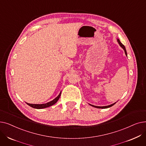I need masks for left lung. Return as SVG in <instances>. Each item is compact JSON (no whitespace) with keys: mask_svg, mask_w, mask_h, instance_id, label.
Wrapping results in <instances>:
<instances>
[{"mask_svg":"<svg viewBox=\"0 0 146 146\" xmlns=\"http://www.w3.org/2000/svg\"><path fill=\"white\" fill-rule=\"evenodd\" d=\"M118 43H119V44L120 45V46L121 47L124 49V51H125V54H126V56H127V51H126V49H125V46L122 44L121 42H120V41L118 39ZM116 103V102H115ZM115 103H114V104H111V105H108V106H95V105H90L91 106H94V107H95V108H110V107H111V106H113L114 104H115Z\"/></svg>","mask_w":146,"mask_h":146,"instance_id":"obj_1","label":"left lung"}]
</instances>
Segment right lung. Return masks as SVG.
I'll use <instances>...</instances> for the list:
<instances>
[{
  "mask_svg": "<svg viewBox=\"0 0 146 146\" xmlns=\"http://www.w3.org/2000/svg\"><path fill=\"white\" fill-rule=\"evenodd\" d=\"M60 95H61V92L60 93L58 96L57 98H56L54 99V100H52V101H50L48 103L44 104H28V103H27V104L29 106H31L32 108H35V109H42V108H47V107H49L50 106L53 105L54 104H55L59 99V98L60 97Z\"/></svg>",
  "mask_w": 146,
  "mask_h": 146,
  "instance_id": "add662e5",
  "label": "right lung"
}]
</instances>
